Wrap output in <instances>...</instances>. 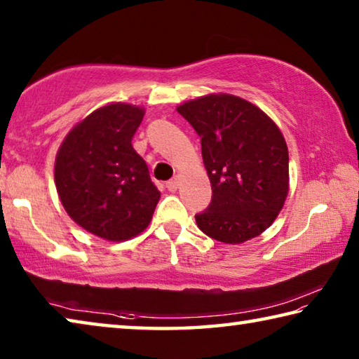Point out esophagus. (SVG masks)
I'll use <instances>...</instances> for the list:
<instances>
[{"label":"esophagus","instance_id":"34e87169","mask_svg":"<svg viewBox=\"0 0 359 359\" xmlns=\"http://www.w3.org/2000/svg\"><path fill=\"white\" fill-rule=\"evenodd\" d=\"M179 185H180V179L177 177V175H175V177H172L171 180L168 182V184H166V188H168L169 191H177Z\"/></svg>","mask_w":359,"mask_h":359}]
</instances>
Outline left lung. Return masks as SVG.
I'll use <instances>...</instances> for the list:
<instances>
[{
    "label": "left lung",
    "instance_id": "obj_1",
    "mask_svg": "<svg viewBox=\"0 0 359 359\" xmlns=\"http://www.w3.org/2000/svg\"><path fill=\"white\" fill-rule=\"evenodd\" d=\"M177 112L201 137L212 201L198 228L242 244L276 220L288 194V147L278 126L252 102L226 93L187 101Z\"/></svg>",
    "mask_w": 359,
    "mask_h": 359
}]
</instances>
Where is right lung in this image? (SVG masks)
<instances>
[{"mask_svg": "<svg viewBox=\"0 0 359 359\" xmlns=\"http://www.w3.org/2000/svg\"><path fill=\"white\" fill-rule=\"evenodd\" d=\"M144 109L112 102L93 111L65 137L55 185L65 210L98 238L120 242L149 226L160 191L133 149Z\"/></svg>", "mask_w": 359, "mask_h": 359, "instance_id": "right-lung-1", "label": "right lung"}]
</instances>
